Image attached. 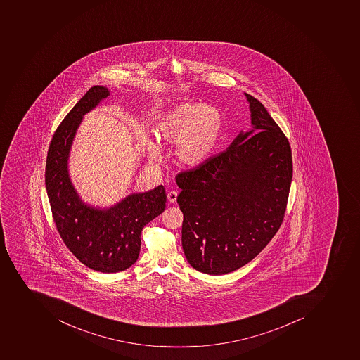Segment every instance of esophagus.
<instances>
[{
	"label": "esophagus",
	"mask_w": 360,
	"mask_h": 360,
	"mask_svg": "<svg viewBox=\"0 0 360 360\" xmlns=\"http://www.w3.org/2000/svg\"><path fill=\"white\" fill-rule=\"evenodd\" d=\"M167 199L170 203H175L177 200V192L175 191H170L169 193L167 194Z\"/></svg>",
	"instance_id": "obj_1"
}]
</instances>
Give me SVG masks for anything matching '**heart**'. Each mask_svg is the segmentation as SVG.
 <instances>
[{
	"label": "heart",
	"instance_id": "heart-1",
	"mask_svg": "<svg viewBox=\"0 0 360 360\" xmlns=\"http://www.w3.org/2000/svg\"><path fill=\"white\" fill-rule=\"evenodd\" d=\"M223 131V117L209 104L181 103L165 113L158 122L155 135L165 144L175 146L181 164L202 165L214 151ZM143 146L151 161L162 160V149L153 137H143Z\"/></svg>",
	"mask_w": 360,
	"mask_h": 360
}]
</instances>
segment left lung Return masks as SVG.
<instances>
[{
	"label": "left lung",
	"mask_w": 360,
	"mask_h": 360,
	"mask_svg": "<svg viewBox=\"0 0 360 360\" xmlns=\"http://www.w3.org/2000/svg\"><path fill=\"white\" fill-rule=\"evenodd\" d=\"M244 96L249 131L226 151L176 176L184 255L209 275L236 271L262 252L282 224L291 188L288 139L262 102Z\"/></svg>",
	"instance_id": "1"
}]
</instances>
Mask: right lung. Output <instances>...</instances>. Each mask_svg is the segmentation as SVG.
Instances as JSON below:
<instances>
[{
    "label": "right lung",
    "instance_id": "add662e5",
    "mask_svg": "<svg viewBox=\"0 0 360 360\" xmlns=\"http://www.w3.org/2000/svg\"><path fill=\"white\" fill-rule=\"evenodd\" d=\"M110 96L105 86L91 87L54 133L45 166V186L58 232L76 258L101 273L125 271L136 262L141 233L166 208L162 185L131 193L109 208L84 202L69 176L72 142L83 117Z\"/></svg>",
    "mask_w": 360,
    "mask_h": 360
}]
</instances>
